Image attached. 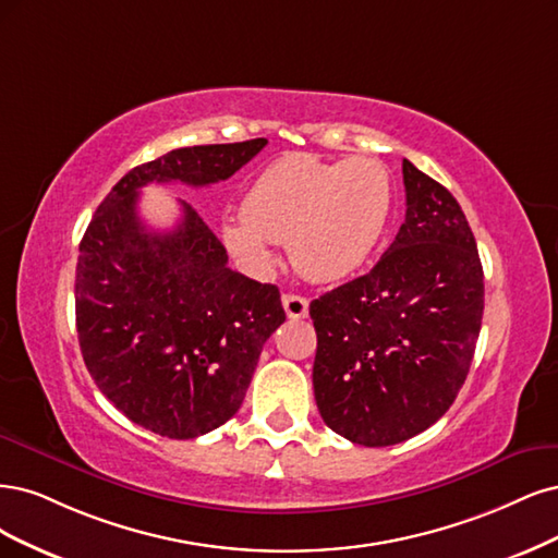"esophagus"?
Wrapping results in <instances>:
<instances>
[{"mask_svg":"<svg viewBox=\"0 0 558 558\" xmlns=\"http://www.w3.org/2000/svg\"><path fill=\"white\" fill-rule=\"evenodd\" d=\"M282 305L287 317L292 319H301L308 315V299L299 296V294H282Z\"/></svg>","mask_w":558,"mask_h":558,"instance_id":"34e87169","label":"esophagus"}]
</instances>
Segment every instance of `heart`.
I'll list each match as a JSON object with an SVG mask.
<instances>
[{
  "instance_id": "heart-1",
  "label": "heart",
  "mask_w": 558,
  "mask_h": 558,
  "mask_svg": "<svg viewBox=\"0 0 558 558\" xmlns=\"http://www.w3.org/2000/svg\"><path fill=\"white\" fill-rule=\"evenodd\" d=\"M391 206V175L377 159L325 161L294 153L255 178L243 196L241 220H225L220 233L250 271L264 274L274 264L271 243H287L303 278L336 282L373 255Z\"/></svg>"
}]
</instances>
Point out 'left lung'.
Masks as SVG:
<instances>
[{"label": "left lung", "instance_id": "obj_1", "mask_svg": "<svg viewBox=\"0 0 558 558\" xmlns=\"http://www.w3.org/2000/svg\"><path fill=\"white\" fill-rule=\"evenodd\" d=\"M405 222L371 271L311 303L313 387L325 424L387 447L436 424L469 375L484 274L449 190L403 159Z\"/></svg>", "mask_w": 558, "mask_h": 558}]
</instances>
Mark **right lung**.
I'll return each mask as SVG.
<instances>
[{"instance_id": "right-lung-1", "label": "right lung", "mask_w": 558, "mask_h": 558, "mask_svg": "<svg viewBox=\"0 0 558 558\" xmlns=\"http://www.w3.org/2000/svg\"><path fill=\"white\" fill-rule=\"evenodd\" d=\"M266 138L178 148L124 173L85 229L76 266L83 362L124 417L190 440L236 415L262 348L282 322L276 284L231 271L190 204L173 231L141 222L148 183L204 187L247 165Z\"/></svg>"}]
</instances>
